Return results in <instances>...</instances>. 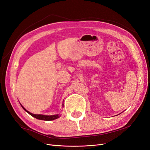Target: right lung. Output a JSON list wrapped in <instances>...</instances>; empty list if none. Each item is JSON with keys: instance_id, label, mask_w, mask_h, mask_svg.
Here are the masks:
<instances>
[{"instance_id": "obj_1", "label": "right lung", "mask_w": 150, "mask_h": 150, "mask_svg": "<svg viewBox=\"0 0 150 150\" xmlns=\"http://www.w3.org/2000/svg\"><path fill=\"white\" fill-rule=\"evenodd\" d=\"M21 106L22 107V108L24 109V110L28 112L30 115H31L32 116L34 117L36 119H38V120H44V121H52L54 120H56L58 117H59V115H51V116H47V115H34L33 114V113H31L30 112H29L28 111H27L21 105Z\"/></svg>"}]
</instances>
